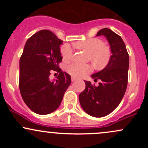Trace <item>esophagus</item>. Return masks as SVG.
<instances>
[{
	"instance_id": "obj_1",
	"label": "esophagus",
	"mask_w": 148,
	"mask_h": 148,
	"mask_svg": "<svg viewBox=\"0 0 148 148\" xmlns=\"http://www.w3.org/2000/svg\"><path fill=\"white\" fill-rule=\"evenodd\" d=\"M76 81V79L75 77H72V81Z\"/></svg>"
}]
</instances>
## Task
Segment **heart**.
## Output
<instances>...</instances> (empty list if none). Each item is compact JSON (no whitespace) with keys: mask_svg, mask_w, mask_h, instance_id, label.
Listing matches in <instances>:
<instances>
[{"mask_svg":"<svg viewBox=\"0 0 148 148\" xmlns=\"http://www.w3.org/2000/svg\"><path fill=\"white\" fill-rule=\"evenodd\" d=\"M76 47L90 55L91 61L97 67H101L108 60L109 53L108 49L104 47V44L101 40L97 38H92L85 41L77 42ZM61 55L64 60L68 61L72 58L73 50L72 47L65 44L61 47ZM92 67L89 64H79L74 62L67 67V72L74 77H83L90 73Z\"/></svg>","mask_w":148,"mask_h":148,"instance_id":"b5f03b06","label":"heart"}]
</instances>
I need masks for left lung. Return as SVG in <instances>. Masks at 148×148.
Returning a JSON list of instances; mask_svg holds the SVG:
<instances>
[{"mask_svg": "<svg viewBox=\"0 0 148 148\" xmlns=\"http://www.w3.org/2000/svg\"><path fill=\"white\" fill-rule=\"evenodd\" d=\"M103 35L108 40L112 55L106 67L91 76L99 79L97 87L84 81L86 88L79 95L84 111L91 116L101 118L110 114L120 104L126 91L130 60L123 39L109 28L100 30L96 36Z\"/></svg>", "mask_w": 148, "mask_h": 148, "instance_id": "8db88e82", "label": "left lung"}]
</instances>
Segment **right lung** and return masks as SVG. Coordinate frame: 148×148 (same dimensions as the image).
I'll return each mask as SVG.
<instances>
[{
	"mask_svg": "<svg viewBox=\"0 0 148 148\" xmlns=\"http://www.w3.org/2000/svg\"><path fill=\"white\" fill-rule=\"evenodd\" d=\"M63 41L50 30H40L25 42L19 60V89L25 104L39 115L52 113L60 106L71 84V76L58 67ZM51 70L59 75L51 80Z\"/></svg>",
	"mask_w": 148,
	"mask_h": 148,
	"instance_id": "1",
	"label": "right lung"
}]
</instances>
